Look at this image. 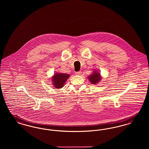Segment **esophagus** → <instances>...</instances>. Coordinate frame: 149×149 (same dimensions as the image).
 I'll use <instances>...</instances> for the list:
<instances>
[{
	"label": "esophagus",
	"mask_w": 149,
	"mask_h": 149,
	"mask_svg": "<svg viewBox=\"0 0 149 149\" xmlns=\"http://www.w3.org/2000/svg\"><path fill=\"white\" fill-rule=\"evenodd\" d=\"M81 73H82L81 71H78V72H76V74H77V75H81Z\"/></svg>",
	"instance_id": "34e87169"
}]
</instances>
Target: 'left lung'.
Returning <instances> with one entry per match:
<instances>
[{"label": "left lung", "mask_w": 149, "mask_h": 149, "mask_svg": "<svg viewBox=\"0 0 149 149\" xmlns=\"http://www.w3.org/2000/svg\"><path fill=\"white\" fill-rule=\"evenodd\" d=\"M88 78L92 83V84H96L98 83L101 79L100 73L96 71H94L93 73L91 75L89 76Z\"/></svg>", "instance_id": "obj_1"}]
</instances>
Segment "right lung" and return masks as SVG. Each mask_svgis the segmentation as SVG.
I'll return each instance as SVG.
<instances>
[{"instance_id":"obj_1","label":"right lung","mask_w":149,"mask_h":149,"mask_svg":"<svg viewBox=\"0 0 149 149\" xmlns=\"http://www.w3.org/2000/svg\"><path fill=\"white\" fill-rule=\"evenodd\" d=\"M70 77V74L65 73H55L52 77V83L56 88H61L64 85L67 79Z\"/></svg>"}]
</instances>
